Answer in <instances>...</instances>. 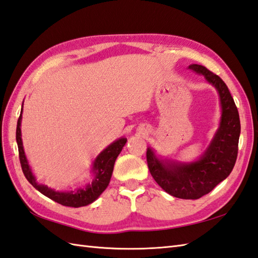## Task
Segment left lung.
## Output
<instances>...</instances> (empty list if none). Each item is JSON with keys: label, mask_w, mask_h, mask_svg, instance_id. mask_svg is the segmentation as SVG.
<instances>
[{"label": "left lung", "mask_w": 258, "mask_h": 258, "mask_svg": "<svg viewBox=\"0 0 258 258\" xmlns=\"http://www.w3.org/2000/svg\"><path fill=\"white\" fill-rule=\"evenodd\" d=\"M188 69L204 76L216 89L222 109L220 126L210 145L196 161L162 160L151 147H147L146 160L153 178L166 193L183 200H197L210 193L231 174L237 158L240 122L231 93L220 76L199 64H190Z\"/></svg>", "instance_id": "obj_1"}]
</instances>
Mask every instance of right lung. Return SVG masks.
I'll use <instances>...</instances> for the list:
<instances>
[{"label":"right lung","mask_w":258,"mask_h":258,"mask_svg":"<svg viewBox=\"0 0 258 258\" xmlns=\"http://www.w3.org/2000/svg\"><path fill=\"white\" fill-rule=\"evenodd\" d=\"M22 112H23V104H22V111L18 119V125H16V143H18L19 147V156L22 171H23L26 179L29 180L40 193L64 206L81 207L89 205L91 203L96 201L108 186L109 180H111L112 177L115 161H116L119 153L122 152L127 139L120 138L116 141H114L112 144H109L106 149H104L100 154L97 155L92 165L91 172L93 173V179L91 183L86 184L83 187H78L71 190H55L48 187L47 185L38 184L35 175L33 174L31 166L29 165V162H27V158L24 152L23 142H22Z\"/></svg>","instance_id":"right-lung-1"}]
</instances>
